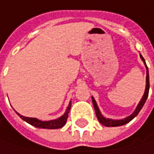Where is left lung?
<instances>
[{
	"label": "left lung",
	"instance_id": "left-lung-1",
	"mask_svg": "<svg viewBox=\"0 0 154 154\" xmlns=\"http://www.w3.org/2000/svg\"><path fill=\"white\" fill-rule=\"evenodd\" d=\"M140 58L142 59V61H143L144 64L146 65V90H145L143 97H142L141 101L140 102V103L138 104L136 109L134 110V112L130 116L127 117V118H125L123 120H111V119H106L105 117H103L102 116L101 112L99 111V109H98V107H97V103H96V101H95V99L92 97V103H93V105H94V109H95V111H96V115H97V119H98V121L100 122V123L101 124H103V125L106 126V127H118V126H122V125H125V124H127L128 122H129L130 121H132V120L139 114V112L140 111V109H142V107H143V105L145 104L146 99H147V97H148L149 87H150V85H149L148 68H147V66H146V62H145L144 57H142L141 55H140Z\"/></svg>",
	"mask_w": 154,
	"mask_h": 154
}]
</instances>
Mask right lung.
<instances>
[{
  "label": "right lung",
  "mask_w": 154,
  "mask_h": 154,
  "mask_svg": "<svg viewBox=\"0 0 154 154\" xmlns=\"http://www.w3.org/2000/svg\"><path fill=\"white\" fill-rule=\"evenodd\" d=\"M70 106L71 103H70L67 109L65 111L64 116L58 118L57 120H52V121H48V122H42V121H39L36 118H30V117H25L19 115V116L20 117L22 120H24L25 122H26L27 123L31 124L34 127H36L38 128H47V129H57V128H62L63 126L65 125L66 123V121H67V118H68V114L70 112Z\"/></svg>",
  "instance_id": "add662e5"
}]
</instances>
